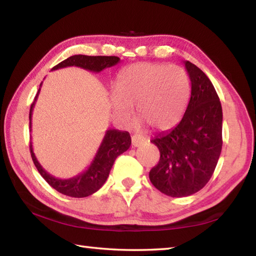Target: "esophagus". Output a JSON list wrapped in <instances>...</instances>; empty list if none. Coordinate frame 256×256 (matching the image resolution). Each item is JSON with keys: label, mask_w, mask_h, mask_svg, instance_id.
I'll return each instance as SVG.
<instances>
[{"label": "esophagus", "mask_w": 256, "mask_h": 256, "mask_svg": "<svg viewBox=\"0 0 256 256\" xmlns=\"http://www.w3.org/2000/svg\"><path fill=\"white\" fill-rule=\"evenodd\" d=\"M144 142V138L138 136V134H134V136H132V146L133 148H138L140 146L141 144H143Z\"/></svg>", "instance_id": "esophagus-1"}]
</instances>
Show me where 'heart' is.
<instances>
[{
    "mask_svg": "<svg viewBox=\"0 0 256 256\" xmlns=\"http://www.w3.org/2000/svg\"><path fill=\"white\" fill-rule=\"evenodd\" d=\"M189 92L188 76L181 67L140 62L120 70L110 102L120 118H131L132 106L138 105L141 122L154 131H166L182 118Z\"/></svg>",
    "mask_w": 256,
    "mask_h": 256,
    "instance_id": "1",
    "label": "heart"
}]
</instances>
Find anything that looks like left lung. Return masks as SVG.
I'll list each match as a JSON object with an SVG mask.
<instances>
[{"mask_svg": "<svg viewBox=\"0 0 256 256\" xmlns=\"http://www.w3.org/2000/svg\"><path fill=\"white\" fill-rule=\"evenodd\" d=\"M184 64L192 82L187 110L178 125L151 141L159 148L160 160L148 178L170 197H187L205 187L222 146V110L215 88L197 66Z\"/></svg>", "mask_w": 256, "mask_h": 256, "instance_id": "1", "label": "left lung"}]
</instances>
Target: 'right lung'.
I'll list each match as a JSON object with an SVG mask.
<instances>
[{"instance_id":"add662e5","label":"right lung","mask_w":256,"mask_h":256,"mask_svg":"<svg viewBox=\"0 0 256 256\" xmlns=\"http://www.w3.org/2000/svg\"><path fill=\"white\" fill-rule=\"evenodd\" d=\"M118 62L120 58L115 57V56L75 54L58 64L57 66L52 68V70H57V69L64 67L75 66L92 72H100L105 68L113 67ZM39 92L40 88L38 90V94L34 97V102L31 104L29 114L30 131L32 112H34V108L36 100L38 98ZM130 146H131V136H130L128 132L120 131V130L115 128H108L105 132L103 141H102L98 150H97L90 166L85 171H82V174L69 179H59L48 174L42 168V166L39 164V161L36 160L34 148H32V142L30 143V152L36 168L38 169L39 174L42 176V178L47 181L51 187L57 190L60 194H66V196L82 198L90 196V194L96 192L97 190L102 188V186L105 184V181L108 178L110 171L112 169L115 159L120 154H122L123 152L126 151Z\"/></svg>"}]
</instances>
